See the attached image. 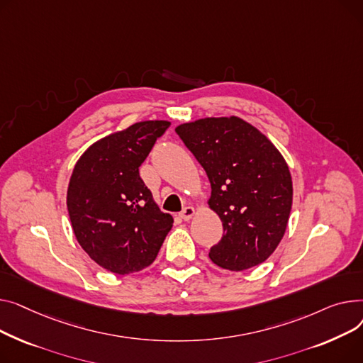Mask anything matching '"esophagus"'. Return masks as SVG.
I'll list each match as a JSON object with an SVG mask.
<instances>
[{
  "mask_svg": "<svg viewBox=\"0 0 363 363\" xmlns=\"http://www.w3.org/2000/svg\"><path fill=\"white\" fill-rule=\"evenodd\" d=\"M180 218L182 220H184V221H189L191 217L195 216V208L194 206H186V208H183V211L180 212Z\"/></svg>",
  "mask_w": 363,
  "mask_h": 363,
  "instance_id": "obj_1",
  "label": "esophagus"
}]
</instances>
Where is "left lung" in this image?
<instances>
[{"mask_svg":"<svg viewBox=\"0 0 363 363\" xmlns=\"http://www.w3.org/2000/svg\"><path fill=\"white\" fill-rule=\"evenodd\" d=\"M211 183L209 208L223 221L209 258L230 271L267 261L281 242L293 202L287 162L257 127L239 117H208L176 127Z\"/></svg>","mask_w":363,"mask_h":363,"instance_id":"left-lung-1","label":"left lung"}]
</instances>
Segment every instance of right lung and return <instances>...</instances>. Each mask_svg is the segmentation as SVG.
I'll use <instances>...</instances> for the list:
<instances>
[{
  "mask_svg": "<svg viewBox=\"0 0 363 363\" xmlns=\"http://www.w3.org/2000/svg\"><path fill=\"white\" fill-rule=\"evenodd\" d=\"M168 127L164 120L135 123L91 145L74 165L67 189L74 236L91 259L114 274L151 265L173 227L139 176Z\"/></svg>",
  "mask_w": 363,
  "mask_h": 363,
  "instance_id": "obj_1",
  "label": "right lung"
}]
</instances>
